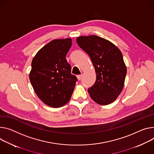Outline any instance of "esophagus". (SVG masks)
<instances>
[{"label":"esophagus","mask_w":154,"mask_h":154,"mask_svg":"<svg viewBox=\"0 0 154 154\" xmlns=\"http://www.w3.org/2000/svg\"><path fill=\"white\" fill-rule=\"evenodd\" d=\"M82 74H80V75H77V79H78V80H81L82 79Z\"/></svg>","instance_id":"1"}]
</instances>
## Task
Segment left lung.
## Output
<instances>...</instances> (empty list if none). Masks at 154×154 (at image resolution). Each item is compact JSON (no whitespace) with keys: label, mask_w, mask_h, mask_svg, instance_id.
Masks as SVG:
<instances>
[{"label":"left lung","mask_w":154,"mask_h":154,"mask_svg":"<svg viewBox=\"0 0 154 154\" xmlns=\"http://www.w3.org/2000/svg\"><path fill=\"white\" fill-rule=\"evenodd\" d=\"M79 46L89 56L96 79L88 89L91 99L101 105L113 103L120 94L127 75V67L120 50L110 41L97 35L80 36Z\"/></svg>","instance_id":"8db88e82"}]
</instances>
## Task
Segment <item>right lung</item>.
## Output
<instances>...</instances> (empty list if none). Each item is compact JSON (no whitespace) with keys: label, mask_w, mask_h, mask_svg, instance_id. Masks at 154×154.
I'll use <instances>...</instances> for the list:
<instances>
[{"label":"right lung","mask_w":154,"mask_h":154,"mask_svg":"<svg viewBox=\"0 0 154 154\" xmlns=\"http://www.w3.org/2000/svg\"><path fill=\"white\" fill-rule=\"evenodd\" d=\"M72 39L53 40L42 48L32 59L29 79L39 98L51 107H60L71 99L77 81L71 74L66 57Z\"/></svg>","instance_id":"right-lung-1"}]
</instances>
